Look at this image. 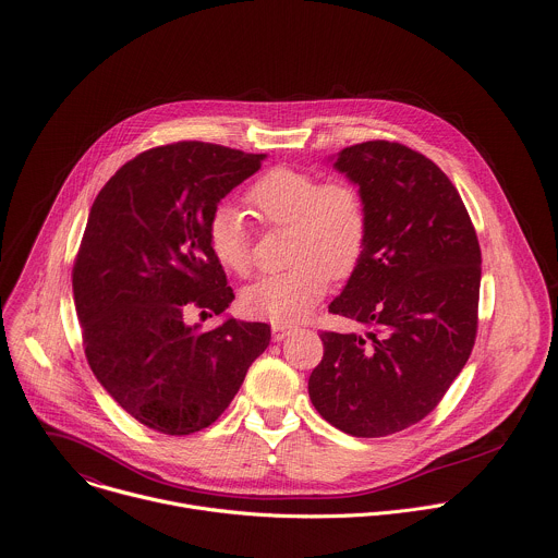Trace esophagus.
<instances>
[{
  "label": "esophagus",
  "mask_w": 558,
  "mask_h": 558,
  "mask_svg": "<svg viewBox=\"0 0 558 558\" xmlns=\"http://www.w3.org/2000/svg\"><path fill=\"white\" fill-rule=\"evenodd\" d=\"M293 330H295V328L289 326V324H274V326H271V335H274L276 341H282V339L289 337Z\"/></svg>",
  "instance_id": "obj_1"
}]
</instances>
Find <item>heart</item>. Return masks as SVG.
Instances as JSON below:
<instances>
[{
    "instance_id": "heart-1",
    "label": "heart",
    "mask_w": 558,
    "mask_h": 558,
    "mask_svg": "<svg viewBox=\"0 0 558 558\" xmlns=\"http://www.w3.org/2000/svg\"><path fill=\"white\" fill-rule=\"evenodd\" d=\"M254 217L265 226H291L289 269L252 282L241 304L247 315L287 324L306 317L324 298L330 278H348L367 243V213L354 185L322 181L313 172L271 168L247 191ZM206 243L217 263L245 278L254 269L245 213L219 204L206 223Z\"/></svg>"
}]
</instances>
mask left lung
<instances>
[{
  "instance_id": "obj_1",
  "label": "left lung",
  "mask_w": 558,
  "mask_h": 558,
  "mask_svg": "<svg viewBox=\"0 0 558 558\" xmlns=\"http://www.w3.org/2000/svg\"><path fill=\"white\" fill-rule=\"evenodd\" d=\"M335 168L359 185L365 252L328 306L365 335L324 330L308 397L356 438L403 432L447 395L477 335L482 252L449 177L399 142L348 146Z\"/></svg>"
}]
</instances>
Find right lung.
Returning <instances> with one entry per match:
<instances>
[{"label": "right lung", "mask_w": 558, "mask_h": 558, "mask_svg": "<svg viewBox=\"0 0 558 558\" xmlns=\"http://www.w3.org/2000/svg\"><path fill=\"white\" fill-rule=\"evenodd\" d=\"M265 155L208 142L155 146L98 193L72 289L92 373L135 421L168 436L210 427L232 403L271 328L226 319L199 332L191 306L221 315L234 300L206 243L219 202Z\"/></svg>", "instance_id": "1"}]
</instances>
